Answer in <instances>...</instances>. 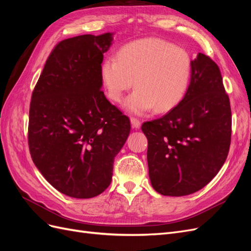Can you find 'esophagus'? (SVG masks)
I'll return each mask as SVG.
<instances>
[{"instance_id": "obj_1", "label": "esophagus", "mask_w": 251, "mask_h": 251, "mask_svg": "<svg viewBox=\"0 0 251 251\" xmlns=\"http://www.w3.org/2000/svg\"><path fill=\"white\" fill-rule=\"evenodd\" d=\"M131 124H132V126H133L134 128H139L140 126H141L140 120L137 119V118H135V117H132V118H131Z\"/></svg>"}]
</instances>
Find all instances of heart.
Wrapping results in <instances>:
<instances>
[{"instance_id": "b5f03b06", "label": "heart", "mask_w": 251, "mask_h": 251, "mask_svg": "<svg viewBox=\"0 0 251 251\" xmlns=\"http://www.w3.org/2000/svg\"><path fill=\"white\" fill-rule=\"evenodd\" d=\"M107 94L121 102L135 80L136 90L126 109L143 114L155 108L164 113L183 100L192 75V58L184 49L159 39H143L121 47L117 57H108L100 68Z\"/></svg>"}]
</instances>
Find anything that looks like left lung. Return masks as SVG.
<instances>
[{
	"label": "left lung",
	"mask_w": 251,
	"mask_h": 251,
	"mask_svg": "<svg viewBox=\"0 0 251 251\" xmlns=\"http://www.w3.org/2000/svg\"><path fill=\"white\" fill-rule=\"evenodd\" d=\"M148 164L153 188L180 197L200 191L221 170L231 140V110L218 65L198 53L191 82L176 108L147 121Z\"/></svg>",
	"instance_id": "obj_1"
}]
</instances>
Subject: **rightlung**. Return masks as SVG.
<instances>
[{
	"instance_id": "1",
	"label": "right lung",
	"mask_w": 251,
	"mask_h": 251,
	"mask_svg": "<svg viewBox=\"0 0 251 251\" xmlns=\"http://www.w3.org/2000/svg\"><path fill=\"white\" fill-rule=\"evenodd\" d=\"M112 41L113 33H104L59 42L32 92L30 155L45 179L72 198L104 192L131 131L130 119L101 90L103 53Z\"/></svg>"
}]
</instances>
